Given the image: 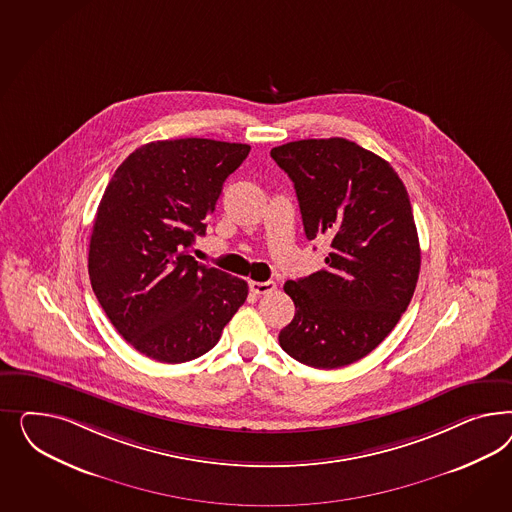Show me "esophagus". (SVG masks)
<instances>
[{"mask_svg": "<svg viewBox=\"0 0 512 512\" xmlns=\"http://www.w3.org/2000/svg\"><path fill=\"white\" fill-rule=\"evenodd\" d=\"M249 289L255 295H268V293H272L276 289V283L274 281H251Z\"/></svg>", "mask_w": 512, "mask_h": 512, "instance_id": "1", "label": "esophagus"}]
</instances>
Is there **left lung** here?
<instances>
[{
	"label": "left lung",
	"instance_id": "8db88e82",
	"mask_svg": "<svg viewBox=\"0 0 512 512\" xmlns=\"http://www.w3.org/2000/svg\"><path fill=\"white\" fill-rule=\"evenodd\" d=\"M270 155L295 184L308 240H330L323 270L283 285L296 311L279 345L311 368L353 364L398 325L417 287L407 189L385 159L340 137L287 142Z\"/></svg>",
	"mask_w": 512,
	"mask_h": 512
}]
</instances>
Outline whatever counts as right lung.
Here are the masks:
<instances>
[{
	"instance_id": "add662e5",
	"label": "right lung",
	"mask_w": 512,
	"mask_h": 512,
	"mask_svg": "<svg viewBox=\"0 0 512 512\" xmlns=\"http://www.w3.org/2000/svg\"><path fill=\"white\" fill-rule=\"evenodd\" d=\"M248 144L157 140L116 169L99 202L88 255L92 289L139 353L180 364L216 345L248 298V283L197 263L187 249Z\"/></svg>"
}]
</instances>
